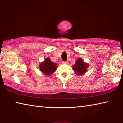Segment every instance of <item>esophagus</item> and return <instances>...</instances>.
Masks as SVG:
<instances>
[{
    "instance_id": "obj_1",
    "label": "esophagus",
    "mask_w": 123,
    "mask_h": 123,
    "mask_svg": "<svg viewBox=\"0 0 123 123\" xmlns=\"http://www.w3.org/2000/svg\"><path fill=\"white\" fill-rule=\"evenodd\" d=\"M62 64H67V62H62Z\"/></svg>"
}]
</instances>
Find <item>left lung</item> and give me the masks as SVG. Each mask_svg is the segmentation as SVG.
<instances>
[{
	"label": "left lung",
	"instance_id": "1",
	"mask_svg": "<svg viewBox=\"0 0 123 123\" xmlns=\"http://www.w3.org/2000/svg\"><path fill=\"white\" fill-rule=\"evenodd\" d=\"M75 74L78 75H82L87 71L88 64L84 62L82 58H79L76 60L74 64L72 67Z\"/></svg>",
	"mask_w": 123,
	"mask_h": 123
}]
</instances>
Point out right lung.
<instances>
[{
    "instance_id": "right-lung-1",
    "label": "right lung",
    "mask_w": 123,
    "mask_h": 123,
    "mask_svg": "<svg viewBox=\"0 0 123 123\" xmlns=\"http://www.w3.org/2000/svg\"><path fill=\"white\" fill-rule=\"evenodd\" d=\"M57 67V64L53 63L49 58H45L44 61L40 63L39 64L40 71L46 76H50L54 73Z\"/></svg>"
}]
</instances>
